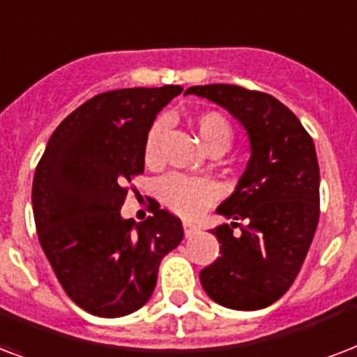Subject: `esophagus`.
Listing matches in <instances>:
<instances>
[{
  "label": "esophagus",
  "mask_w": 357,
  "mask_h": 357,
  "mask_svg": "<svg viewBox=\"0 0 357 357\" xmlns=\"http://www.w3.org/2000/svg\"><path fill=\"white\" fill-rule=\"evenodd\" d=\"M198 230H200V228H198L197 225H192V222H189V221H183V232L187 238H190L192 234H197Z\"/></svg>",
  "instance_id": "34e87169"
}]
</instances>
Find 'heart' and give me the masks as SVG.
<instances>
[{
    "label": "heart",
    "mask_w": 357,
    "mask_h": 357,
    "mask_svg": "<svg viewBox=\"0 0 357 357\" xmlns=\"http://www.w3.org/2000/svg\"><path fill=\"white\" fill-rule=\"evenodd\" d=\"M198 136L206 148L213 153H225L234 140L232 125L222 114L202 112L195 118ZM162 121H155L149 127L144 142V159L149 165H153L159 159L160 151V135H162ZM159 200L167 206L170 211L181 215V217H197L208 209L219 197V187L213 179L204 176H187V174H170L159 181Z\"/></svg>",
    "instance_id": "b5f03b06"
}]
</instances>
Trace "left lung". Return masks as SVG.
I'll return each instance as SVG.
<instances>
[{
  "instance_id": "obj_1",
  "label": "left lung",
  "mask_w": 357,
  "mask_h": 357,
  "mask_svg": "<svg viewBox=\"0 0 357 357\" xmlns=\"http://www.w3.org/2000/svg\"><path fill=\"white\" fill-rule=\"evenodd\" d=\"M185 93L227 108L251 140L247 170L232 197L217 208L234 222L211 230L221 257L200 271V282L219 305L264 309L292 287L317 232L320 170L314 144L292 110L268 93L232 84L192 86Z\"/></svg>"
}]
</instances>
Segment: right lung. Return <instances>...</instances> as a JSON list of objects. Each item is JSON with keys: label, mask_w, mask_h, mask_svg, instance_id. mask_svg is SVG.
Wrapping results in <instances>:
<instances>
[{"label": "right lung", "mask_w": 357, "mask_h": 357, "mask_svg": "<svg viewBox=\"0 0 357 357\" xmlns=\"http://www.w3.org/2000/svg\"><path fill=\"white\" fill-rule=\"evenodd\" d=\"M181 91L162 86L95 95L59 123L35 168L40 247L67 296L95 317L140 309L162 257L183 239L181 221L159 204L140 225L119 213L129 183L144 172L155 116Z\"/></svg>", "instance_id": "add662e5"}]
</instances>
